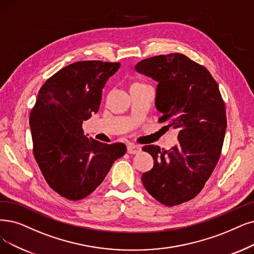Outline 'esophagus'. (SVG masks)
<instances>
[{"label":"esophagus","mask_w":254,"mask_h":254,"mask_svg":"<svg viewBox=\"0 0 254 254\" xmlns=\"http://www.w3.org/2000/svg\"><path fill=\"white\" fill-rule=\"evenodd\" d=\"M140 151H141V148L138 145L131 144V145H129L127 147V152H128L129 154H136V153H138V152H140Z\"/></svg>","instance_id":"obj_1"}]
</instances>
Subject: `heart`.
<instances>
[{"mask_svg": "<svg viewBox=\"0 0 254 254\" xmlns=\"http://www.w3.org/2000/svg\"><path fill=\"white\" fill-rule=\"evenodd\" d=\"M135 85H143V84H139V83H135V84H133L132 86H135Z\"/></svg>", "mask_w": 254, "mask_h": 254, "instance_id": "heart-1", "label": "heart"}]
</instances>
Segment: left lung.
<instances>
[{
    "label": "left lung",
    "mask_w": 254,
    "mask_h": 254,
    "mask_svg": "<svg viewBox=\"0 0 254 254\" xmlns=\"http://www.w3.org/2000/svg\"><path fill=\"white\" fill-rule=\"evenodd\" d=\"M135 70L157 81L159 123L179 130L178 144L170 150L143 147L154 166L141 181L160 203L178 205L199 194L220 158L227 125L224 101L206 67L184 54L144 59Z\"/></svg>",
    "instance_id": "1"
}]
</instances>
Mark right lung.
<instances>
[{
  "instance_id": "right-lung-1",
  "label": "right lung",
  "mask_w": 254,
  "mask_h": 254,
  "mask_svg": "<svg viewBox=\"0 0 254 254\" xmlns=\"http://www.w3.org/2000/svg\"><path fill=\"white\" fill-rule=\"evenodd\" d=\"M119 63H74L50 77L30 114L33 154L51 189L68 200L87 197L111 166L126 153L122 143L104 144L84 135L83 121L97 114L102 89Z\"/></svg>"
}]
</instances>
